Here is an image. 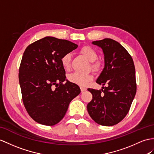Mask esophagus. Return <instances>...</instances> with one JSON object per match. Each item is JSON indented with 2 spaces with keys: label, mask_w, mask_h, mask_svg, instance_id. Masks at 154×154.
<instances>
[{
  "label": "esophagus",
  "mask_w": 154,
  "mask_h": 154,
  "mask_svg": "<svg viewBox=\"0 0 154 154\" xmlns=\"http://www.w3.org/2000/svg\"><path fill=\"white\" fill-rule=\"evenodd\" d=\"M80 89H81V91L83 92V91H85L86 90V88H84V87H80Z\"/></svg>",
  "instance_id": "esophagus-1"
}]
</instances>
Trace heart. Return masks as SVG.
<instances>
[{"instance_id": "b5f03b06", "label": "heart", "mask_w": 154, "mask_h": 154, "mask_svg": "<svg viewBox=\"0 0 154 154\" xmlns=\"http://www.w3.org/2000/svg\"><path fill=\"white\" fill-rule=\"evenodd\" d=\"M81 54L83 55L88 61L91 62L92 69L97 70L99 68L100 63L97 61V54L94 49L91 47L86 46L81 48ZM70 61H71V54L67 53L63 56L61 61L63 68L65 70H69L70 67ZM69 80L73 84L78 85L80 86H85L89 83V82L92 79L93 76L89 74H83L78 72H74L69 74Z\"/></svg>"}]
</instances>
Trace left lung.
<instances>
[{
  "instance_id": "1",
  "label": "left lung",
  "mask_w": 154,
  "mask_h": 154,
  "mask_svg": "<svg viewBox=\"0 0 154 154\" xmlns=\"http://www.w3.org/2000/svg\"><path fill=\"white\" fill-rule=\"evenodd\" d=\"M92 44L104 54V68L96 82L108 86L101 90L88 89L93 95L88 112L98 124L112 126L125 117L135 96V68L131 56L119 42L104 38Z\"/></svg>"
}]
</instances>
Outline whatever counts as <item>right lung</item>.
<instances>
[{"instance_id":"add662e5","label":"right lung","mask_w":154,"mask_h":154,"mask_svg":"<svg viewBox=\"0 0 154 154\" xmlns=\"http://www.w3.org/2000/svg\"><path fill=\"white\" fill-rule=\"evenodd\" d=\"M78 46L69 40L46 36L24 51L19 70L22 99L29 116L40 124H57L81 92L79 86L66 79L61 61Z\"/></svg>"}]
</instances>
